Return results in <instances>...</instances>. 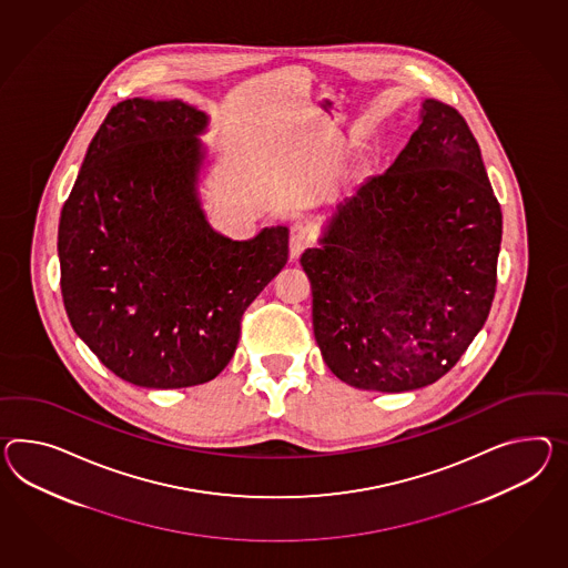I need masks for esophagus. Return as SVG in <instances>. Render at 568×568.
<instances>
[{
    "mask_svg": "<svg viewBox=\"0 0 568 568\" xmlns=\"http://www.w3.org/2000/svg\"><path fill=\"white\" fill-rule=\"evenodd\" d=\"M312 240H314V235H312V230H310L305 223H293L290 230L291 256H293V258H297V256H300V254L310 246V242H312Z\"/></svg>",
    "mask_w": 568,
    "mask_h": 568,
    "instance_id": "obj_1",
    "label": "esophagus"
}]
</instances>
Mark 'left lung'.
Instances as JSON below:
<instances>
[{
  "label": "left lung",
  "instance_id": "obj_1",
  "mask_svg": "<svg viewBox=\"0 0 568 568\" xmlns=\"http://www.w3.org/2000/svg\"><path fill=\"white\" fill-rule=\"evenodd\" d=\"M420 116L396 162L302 254L322 357L359 389L437 382L485 326L497 290L503 213L478 141L439 100Z\"/></svg>",
  "mask_w": 568,
  "mask_h": 568
}]
</instances>
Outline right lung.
Listing matches in <instances>:
<instances>
[{
  "mask_svg": "<svg viewBox=\"0 0 568 568\" xmlns=\"http://www.w3.org/2000/svg\"><path fill=\"white\" fill-rule=\"evenodd\" d=\"M205 126L181 100L119 102L61 209L71 326L135 386L211 382L234 357L246 307L287 264V227L234 242L205 220L196 199Z\"/></svg>",
  "mask_w": 568,
  "mask_h": 568,
  "instance_id": "obj_1",
  "label": "right lung"
}]
</instances>
